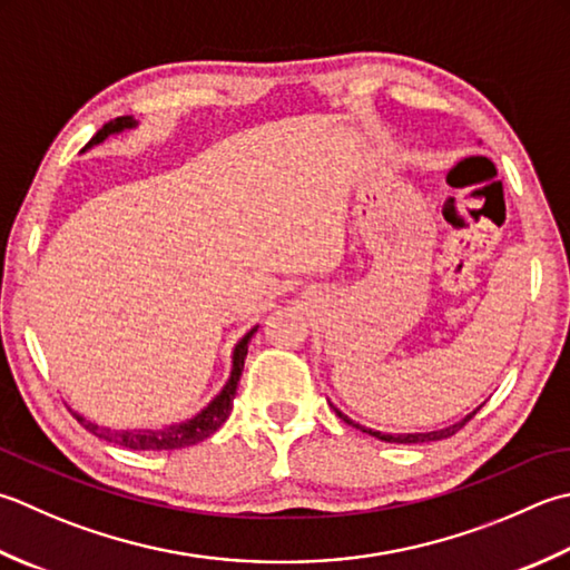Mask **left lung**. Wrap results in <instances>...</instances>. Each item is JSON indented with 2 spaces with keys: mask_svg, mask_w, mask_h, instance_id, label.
<instances>
[{
  "mask_svg": "<svg viewBox=\"0 0 570 570\" xmlns=\"http://www.w3.org/2000/svg\"><path fill=\"white\" fill-rule=\"evenodd\" d=\"M338 412V410H336ZM476 415V410L472 412V415H466L462 422H456V425H452V428H448V430H440V432H425V434H385V432H375V430H367V428H361V425H355V422H351L348 417L345 415H341L338 412V417L341 420H345L348 422V425H353V428H358V430H363V432H367V434H373V438H377V440H383V442H397V444H415V442H434V440H444V438H452L454 432H460L466 422H470L472 417Z\"/></svg>",
  "mask_w": 570,
  "mask_h": 570,
  "instance_id": "8db88e82",
  "label": "left lung"
}]
</instances>
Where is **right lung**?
<instances>
[{
  "label": "right lung",
  "mask_w": 570,
  "mask_h": 570,
  "mask_svg": "<svg viewBox=\"0 0 570 570\" xmlns=\"http://www.w3.org/2000/svg\"><path fill=\"white\" fill-rule=\"evenodd\" d=\"M132 126H136V120H132L130 116H120V118L108 120L106 126L91 138V142L86 145V148H91V145L106 140L110 132H118L122 128H132ZM254 333H256V328H252L247 336L237 343V348H234V367H232V377L225 385V390H222V393L212 400V403L203 412H199L197 417L183 422V425H170V428L155 430V432L153 430H108V428L94 425V422L83 420L81 415H76V412H73V417L81 422L88 432L96 434V438L120 444V448H128V450H153V452L183 450V448H189V444L203 442L209 438V434H215L222 428V422L229 417L234 395H237V385H239V377L244 371V358H247L249 341Z\"/></svg>",
  "instance_id": "1"
}]
</instances>
